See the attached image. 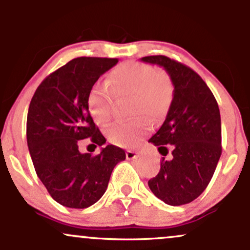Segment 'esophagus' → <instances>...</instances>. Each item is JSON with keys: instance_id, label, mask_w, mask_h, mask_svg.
I'll use <instances>...</instances> for the list:
<instances>
[{"instance_id": "1", "label": "esophagus", "mask_w": 250, "mask_h": 250, "mask_svg": "<svg viewBox=\"0 0 250 250\" xmlns=\"http://www.w3.org/2000/svg\"><path fill=\"white\" fill-rule=\"evenodd\" d=\"M125 157H127L128 160H136V159H139L140 155H139V153H136V151L128 150L127 153H125Z\"/></svg>"}]
</instances>
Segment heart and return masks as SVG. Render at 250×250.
<instances>
[{
  "mask_svg": "<svg viewBox=\"0 0 250 250\" xmlns=\"http://www.w3.org/2000/svg\"><path fill=\"white\" fill-rule=\"evenodd\" d=\"M171 87L168 76L150 64L128 61L120 64L107 82L96 83L87 97L88 110L99 123H107L113 117L116 96H133V114L150 120L162 116L170 100ZM149 127L145 120L117 122L105 131L108 141L123 148L139 146Z\"/></svg>",
  "mask_w": 250,
  "mask_h": 250,
  "instance_id": "1",
  "label": "heart"
}]
</instances>
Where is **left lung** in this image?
Returning <instances> with one entry per match:
<instances>
[{"instance_id": "8db88e82", "label": "left lung", "mask_w": 250, "mask_h": 250, "mask_svg": "<svg viewBox=\"0 0 250 250\" xmlns=\"http://www.w3.org/2000/svg\"><path fill=\"white\" fill-rule=\"evenodd\" d=\"M141 60L165 68L174 85L165 122L149 140L163 156L170 146L173 156L162 157L161 169L148 186L167 205H187L207 188L222 153L219 104L199 74L183 63L163 55Z\"/></svg>"}]
</instances>
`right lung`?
<instances>
[{
    "instance_id": "1",
    "label": "right lung",
    "mask_w": 250,
    "mask_h": 250,
    "mask_svg": "<svg viewBox=\"0 0 250 250\" xmlns=\"http://www.w3.org/2000/svg\"><path fill=\"white\" fill-rule=\"evenodd\" d=\"M117 59L76 57L48 75L34 94L27 116V143L34 168L48 193L68 208L90 207L104 194L125 150L108 145L97 155L80 153L82 141L105 139L88 110L87 97Z\"/></svg>"
}]
</instances>
